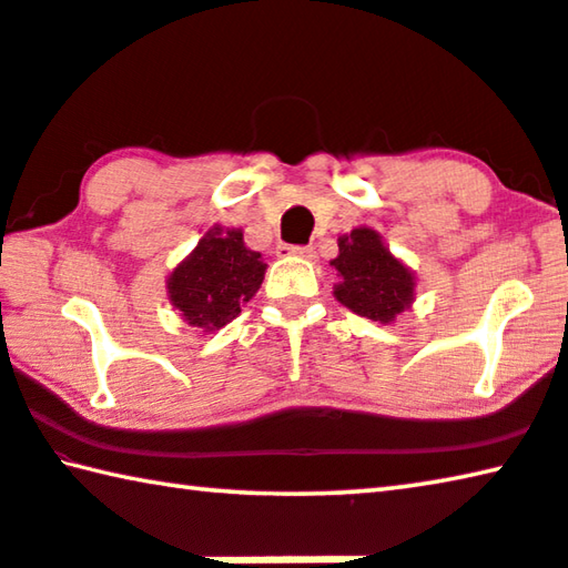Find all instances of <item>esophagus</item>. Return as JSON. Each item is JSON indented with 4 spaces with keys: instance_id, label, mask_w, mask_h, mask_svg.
Instances as JSON below:
<instances>
[{
    "instance_id": "obj_1",
    "label": "esophagus",
    "mask_w": 568,
    "mask_h": 568,
    "mask_svg": "<svg viewBox=\"0 0 568 568\" xmlns=\"http://www.w3.org/2000/svg\"><path fill=\"white\" fill-rule=\"evenodd\" d=\"M278 256H296V258H314L312 246H278Z\"/></svg>"
}]
</instances>
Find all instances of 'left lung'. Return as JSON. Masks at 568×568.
Masks as SVG:
<instances>
[{
  "label": "left lung",
  "mask_w": 568,
  "mask_h": 568,
  "mask_svg": "<svg viewBox=\"0 0 568 568\" xmlns=\"http://www.w3.org/2000/svg\"><path fill=\"white\" fill-rule=\"evenodd\" d=\"M337 248L329 266L339 276L333 294L343 307L381 325H390L398 314L412 310L416 274L390 254L378 231L368 225L353 229L339 235Z\"/></svg>",
  "instance_id": "8db88e82"
}]
</instances>
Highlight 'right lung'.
Wrapping results in <instances>:
<instances>
[{
	"mask_svg": "<svg viewBox=\"0 0 568 568\" xmlns=\"http://www.w3.org/2000/svg\"><path fill=\"white\" fill-rule=\"evenodd\" d=\"M266 264L241 229L213 225L168 276V300L190 327L213 333L241 314L264 282Z\"/></svg>",
	"mask_w": 568,
	"mask_h": 568,
	"instance_id": "obj_1",
	"label": "right lung"
}]
</instances>
